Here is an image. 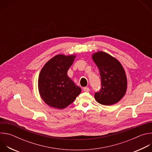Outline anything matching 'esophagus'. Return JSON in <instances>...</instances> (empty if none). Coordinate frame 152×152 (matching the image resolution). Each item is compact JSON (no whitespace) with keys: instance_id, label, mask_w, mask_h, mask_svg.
I'll use <instances>...</instances> for the list:
<instances>
[{"instance_id":"esophagus-1","label":"esophagus","mask_w":152,"mask_h":152,"mask_svg":"<svg viewBox=\"0 0 152 152\" xmlns=\"http://www.w3.org/2000/svg\"><path fill=\"white\" fill-rule=\"evenodd\" d=\"M83 91H85V92H89L90 91V88H88V87H84L83 88Z\"/></svg>"}]
</instances>
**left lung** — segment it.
<instances>
[{
	"mask_svg": "<svg viewBox=\"0 0 152 152\" xmlns=\"http://www.w3.org/2000/svg\"><path fill=\"white\" fill-rule=\"evenodd\" d=\"M93 59L99 70L101 89L95 93L96 101L104 105L119 102L127 89V78L123 67L115 58L103 52L93 55Z\"/></svg>",
	"mask_w": 152,
	"mask_h": 152,
	"instance_id": "8db88e82",
	"label": "left lung"
}]
</instances>
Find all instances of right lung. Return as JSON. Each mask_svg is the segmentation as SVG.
<instances>
[{
	"mask_svg": "<svg viewBox=\"0 0 152 152\" xmlns=\"http://www.w3.org/2000/svg\"><path fill=\"white\" fill-rule=\"evenodd\" d=\"M76 56L58 55L50 59L41 69L38 78V90L49 106L64 109L74 102L81 88L67 76V72Z\"/></svg>",
	"mask_w": 152,
	"mask_h": 152,
	"instance_id": "add662e5",
	"label": "right lung"
}]
</instances>
